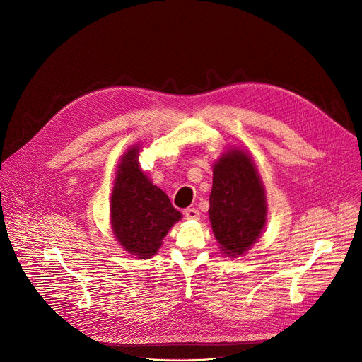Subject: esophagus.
<instances>
[{"instance_id":"34e87169","label":"esophagus","mask_w":362,"mask_h":362,"mask_svg":"<svg viewBox=\"0 0 362 362\" xmlns=\"http://www.w3.org/2000/svg\"><path fill=\"white\" fill-rule=\"evenodd\" d=\"M185 218L189 219V221H197V219H200V214H199L197 209L189 208V209L185 211Z\"/></svg>"}]
</instances>
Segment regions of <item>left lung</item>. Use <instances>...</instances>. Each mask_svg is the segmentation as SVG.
I'll return each instance as SVG.
<instances>
[{"instance_id": "obj_1", "label": "left lung", "mask_w": 362, "mask_h": 362, "mask_svg": "<svg viewBox=\"0 0 362 362\" xmlns=\"http://www.w3.org/2000/svg\"><path fill=\"white\" fill-rule=\"evenodd\" d=\"M209 219L221 250L239 257L261 238L267 223V196L247 151L230 148L214 166Z\"/></svg>"}]
</instances>
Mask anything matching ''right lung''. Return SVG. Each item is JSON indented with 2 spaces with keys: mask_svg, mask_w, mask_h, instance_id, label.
<instances>
[{
  "mask_svg": "<svg viewBox=\"0 0 362 362\" xmlns=\"http://www.w3.org/2000/svg\"><path fill=\"white\" fill-rule=\"evenodd\" d=\"M139 151V144L132 146L120 159L110 199V221L119 245L139 259H148L158 253L182 214L143 173Z\"/></svg>",
  "mask_w": 362,
  "mask_h": 362,
  "instance_id": "add662e5",
  "label": "right lung"
}]
</instances>
